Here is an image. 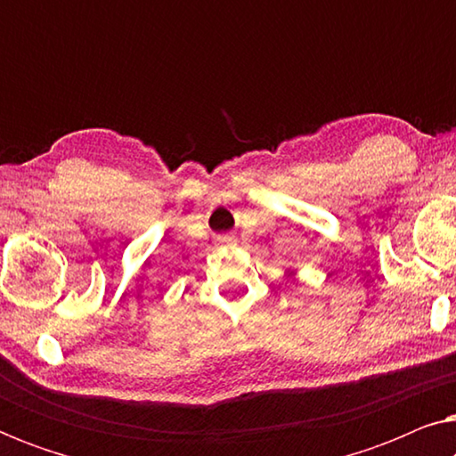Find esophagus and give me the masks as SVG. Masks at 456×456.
<instances>
[{
    "label": "esophagus",
    "mask_w": 456,
    "mask_h": 456,
    "mask_svg": "<svg viewBox=\"0 0 456 456\" xmlns=\"http://www.w3.org/2000/svg\"><path fill=\"white\" fill-rule=\"evenodd\" d=\"M220 242H232V236L224 234V236H220Z\"/></svg>",
    "instance_id": "34e87169"
}]
</instances>
